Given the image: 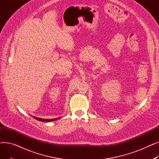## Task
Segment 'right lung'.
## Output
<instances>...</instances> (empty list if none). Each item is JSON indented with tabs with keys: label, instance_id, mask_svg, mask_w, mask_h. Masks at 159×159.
Wrapping results in <instances>:
<instances>
[{
	"label": "right lung",
	"instance_id": "obj_1",
	"mask_svg": "<svg viewBox=\"0 0 159 159\" xmlns=\"http://www.w3.org/2000/svg\"><path fill=\"white\" fill-rule=\"evenodd\" d=\"M33 118L37 119V120H39V121H43V122H51V121H54V120H56L57 119H58L59 118H57V119H40V118H37V117H35V116H33Z\"/></svg>",
	"mask_w": 159,
	"mask_h": 159
}]
</instances>
